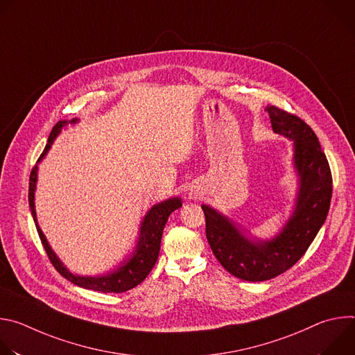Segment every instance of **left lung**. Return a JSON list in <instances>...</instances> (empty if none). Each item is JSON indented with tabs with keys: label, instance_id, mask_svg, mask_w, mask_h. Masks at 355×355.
<instances>
[{
	"label": "left lung",
	"instance_id": "8db88e82",
	"mask_svg": "<svg viewBox=\"0 0 355 355\" xmlns=\"http://www.w3.org/2000/svg\"><path fill=\"white\" fill-rule=\"evenodd\" d=\"M266 111L272 130L295 140L300 189L293 216L274 240L252 243L216 211L202 207L207 239L218 261L232 275L252 282L275 278L300 260L326 220L333 191L330 166L312 128L275 105Z\"/></svg>",
	"mask_w": 355,
	"mask_h": 355
}]
</instances>
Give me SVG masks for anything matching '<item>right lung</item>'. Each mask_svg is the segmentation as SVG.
Wrapping results in <instances>:
<instances>
[{
  "label": "right lung",
  "instance_id": "add662e5",
  "mask_svg": "<svg viewBox=\"0 0 355 355\" xmlns=\"http://www.w3.org/2000/svg\"><path fill=\"white\" fill-rule=\"evenodd\" d=\"M76 122V121H73ZM66 122H58L55 128L50 132L47 144L43 150V153L40 155L39 160L43 159V156L47 153V150L52 146L55 137L59 135L60 129L63 128ZM36 170L37 167L35 166L31 171L29 177V207L31 212L33 216V220L36 222V214H35V204H33V196H35V187H36ZM182 204L178 198H173L168 200L162 202V204L156 205L150 209L147 216L144 218L141 223V234L140 240L137 243V248L135 251V254L123 264L115 272L104 275V277H96V278H89V277H77L70 274L59 261L52 248L49 247L42 230L39 229L36 223V229L40 237V241L46 250V254L50 260V263L53 264V267L58 270L60 275H63L66 279L70 282L85 288L91 291H98V292H105V293H119V292H126L136 285H139L151 271V268L155 267L157 257H159V251H160V243H162V236L164 226L167 223V219L171 212L175 209L181 208Z\"/></svg>",
  "mask_w": 355,
  "mask_h": 355
}]
</instances>
